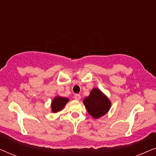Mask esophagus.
Segmentation results:
<instances>
[{
  "instance_id": "34e87169",
  "label": "esophagus",
  "mask_w": 156,
  "mask_h": 156,
  "mask_svg": "<svg viewBox=\"0 0 156 156\" xmlns=\"http://www.w3.org/2000/svg\"><path fill=\"white\" fill-rule=\"evenodd\" d=\"M74 99H75L76 100H77V101L80 100V99H81L80 94H76L74 95Z\"/></svg>"
}]
</instances>
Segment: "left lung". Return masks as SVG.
<instances>
[{"label":"left lung","instance_id":"obj_1","mask_svg":"<svg viewBox=\"0 0 156 156\" xmlns=\"http://www.w3.org/2000/svg\"><path fill=\"white\" fill-rule=\"evenodd\" d=\"M87 112L94 119L104 116L109 111L112 102L99 88H93L88 97L83 100Z\"/></svg>","mask_w":156,"mask_h":156}]
</instances>
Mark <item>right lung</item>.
<instances>
[{"label": "right lung", "mask_w": 156, "mask_h": 156, "mask_svg": "<svg viewBox=\"0 0 156 156\" xmlns=\"http://www.w3.org/2000/svg\"><path fill=\"white\" fill-rule=\"evenodd\" d=\"M69 99L67 97H62L57 96L52 99L51 102V111L52 113H57L60 112L65 108L67 102H69Z\"/></svg>", "instance_id": "obj_1"}]
</instances>
